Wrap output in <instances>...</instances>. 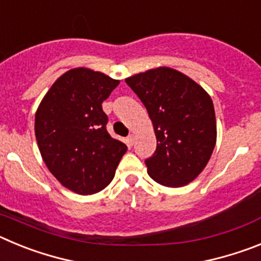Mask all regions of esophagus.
Returning <instances> with one entry per match:
<instances>
[{
  "mask_svg": "<svg viewBox=\"0 0 261 261\" xmlns=\"http://www.w3.org/2000/svg\"><path fill=\"white\" fill-rule=\"evenodd\" d=\"M126 144H128L129 146H132V145L135 144V136L129 135L128 137H126Z\"/></svg>",
  "mask_w": 261,
  "mask_h": 261,
  "instance_id": "1",
  "label": "esophagus"
}]
</instances>
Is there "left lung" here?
Returning <instances> with one entry per match:
<instances>
[{
  "label": "left lung",
  "mask_w": 261,
  "mask_h": 261,
  "mask_svg": "<svg viewBox=\"0 0 261 261\" xmlns=\"http://www.w3.org/2000/svg\"><path fill=\"white\" fill-rule=\"evenodd\" d=\"M146 107L156 149L145 161L147 174L166 187H183L204 170L216 146L213 102L190 77L156 68L125 80Z\"/></svg>",
  "instance_id": "left-lung-1"
}]
</instances>
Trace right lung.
<instances>
[{
	"instance_id": "right-lung-1",
	"label": "right lung",
	"mask_w": 261,
	"mask_h": 261,
	"mask_svg": "<svg viewBox=\"0 0 261 261\" xmlns=\"http://www.w3.org/2000/svg\"><path fill=\"white\" fill-rule=\"evenodd\" d=\"M119 84L99 71L71 69L52 85L36 111L43 161L62 186L78 195L105 190L128 150L107 132L108 116L102 108Z\"/></svg>"
}]
</instances>
